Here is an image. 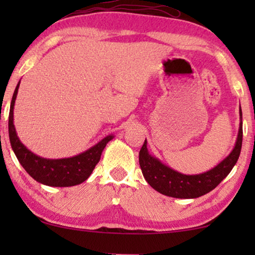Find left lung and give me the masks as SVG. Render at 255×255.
Instances as JSON below:
<instances>
[{
	"mask_svg": "<svg viewBox=\"0 0 255 255\" xmlns=\"http://www.w3.org/2000/svg\"><path fill=\"white\" fill-rule=\"evenodd\" d=\"M239 131L235 147L230 154L223 159L217 166L208 172L187 175L160 161L158 158L149 154L147 141L142 145L139 152V165L142 175L153 189L158 193L175 198H197L215 189L231 172L238 161L243 144V113L239 108Z\"/></svg>",
	"mask_w": 255,
	"mask_h": 255,
	"instance_id": "left-lung-1",
	"label": "left lung"
}]
</instances>
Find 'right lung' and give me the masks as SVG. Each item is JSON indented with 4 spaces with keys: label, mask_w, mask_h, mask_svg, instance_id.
I'll use <instances>...</instances> for the list:
<instances>
[{
    "label": "right lung",
    "mask_w": 255,
    "mask_h": 255,
    "mask_svg": "<svg viewBox=\"0 0 255 255\" xmlns=\"http://www.w3.org/2000/svg\"><path fill=\"white\" fill-rule=\"evenodd\" d=\"M19 83L20 81L17 83L15 92H13L9 113L10 144L19 163L32 179L45 186L72 187L85 182L99 163L104 147L111 139H114L115 135H107L87 151L71 158L46 159L34 154L19 140L15 124H13V108H15Z\"/></svg>",
    "instance_id": "right-lung-1"
}]
</instances>
